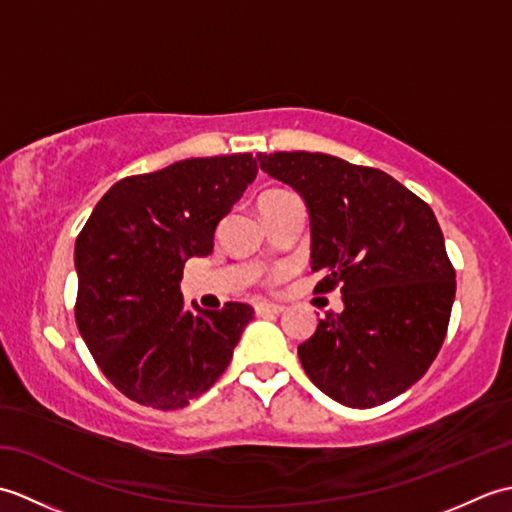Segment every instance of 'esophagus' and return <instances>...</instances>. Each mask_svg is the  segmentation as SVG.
I'll return each mask as SVG.
<instances>
[{
  "label": "esophagus",
  "instance_id": "1",
  "mask_svg": "<svg viewBox=\"0 0 512 512\" xmlns=\"http://www.w3.org/2000/svg\"><path fill=\"white\" fill-rule=\"evenodd\" d=\"M255 312H257V317H270V314L284 312V306H281V303L262 301V303H257V306H255Z\"/></svg>",
  "mask_w": 512,
  "mask_h": 512
}]
</instances>
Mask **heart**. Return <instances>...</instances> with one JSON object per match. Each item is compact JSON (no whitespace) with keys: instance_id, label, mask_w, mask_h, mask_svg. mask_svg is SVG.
I'll list each match as a JSON object with an SVG mask.
<instances>
[{"instance_id":"heart-1","label":"heart","mask_w":512,"mask_h":512,"mask_svg":"<svg viewBox=\"0 0 512 512\" xmlns=\"http://www.w3.org/2000/svg\"><path fill=\"white\" fill-rule=\"evenodd\" d=\"M279 193H286V191H279V189H270V191H266V193H262V195H259V200L273 198V195H279ZM259 200H257V202H259Z\"/></svg>"}]
</instances>
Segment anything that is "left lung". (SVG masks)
Instances as JSON below:
<instances>
[{
  "label": "left lung",
  "instance_id": "obj_1",
  "mask_svg": "<svg viewBox=\"0 0 512 512\" xmlns=\"http://www.w3.org/2000/svg\"><path fill=\"white\" fill-rule=\"evenodd\" d=\"M310 215L317 292L341 286L343 312L319 321L299 361L323 394L369 409L427 372L447 336L455 270L436 215L385 171L310 151L257 154Z\"/></svg>",
  "mask_w": 512,
  "mask_h": 512
}]
</instances>
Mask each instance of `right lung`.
I'll list each match as a JSON object with an SVG mask.
<instances>
[{
	"instance_id": "right-lung-1",
	"label": "right lung",
	"mask_w": 512,
	"mask_h": 512,
	"mask_svg": "<svg viewBox=\"0 0 512 512\" xmlns=\"http://www.w3.org/2000/svg\"><path fill=\"white\" fill-rule=\"evenodd\" d=\"M257 176L250 154L189 158L118 180L74 244V317L110 383L140 405L180 409L224 374L255 310L187 308L184 262L213 253L215 228Z\"/></svg>"
}]
</instances>
